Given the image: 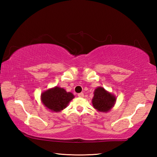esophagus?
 <instances>
[{
  "label": "esophagus",
  "mask_w": 157,
  "mask_h": 157,
  "mask_svg": "<svg viewBox=\"0 0 157 157\" xmlns=\"http://www.w3.org/2000/svg\"><path fill=\"white\" fill-rule=\"evenodd\" d=\"M78 97H79V98H84L83 93H79V94H78Z\"/></svg>",
  "instance_id": "esophagus-1"
}]
</instances>
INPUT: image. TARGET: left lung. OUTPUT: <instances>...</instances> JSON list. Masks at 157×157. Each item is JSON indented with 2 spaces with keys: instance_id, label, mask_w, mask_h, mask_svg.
I'll return each mask as SVG.
<instances>
[{
  "instance_id": "1",
  "label": "left lung",
  "mask_w": 157,
  "mask_h": 157,
  "mask_svg": "<svg viewBox=\"0 0 157 157\" xmlns=\"http://www.w3.org/2000/svg\"><path fill=\"white\" fill-rule=\"evenodd\" d=\"M94 96L92 104L97 111L100 112H108L115 105L116 98L108 92L102 86L98 87L94 91Z\"/></svg>"
}]
</instances>
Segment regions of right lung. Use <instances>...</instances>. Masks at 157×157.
<instances>
[{"label": "right lung", "instance_id": "right-lung-1", "mask_svg": "<svg viewBox=\"0 0 157 157\" xmlns=\"http://www.w3.org/2000/svg\"><path fill=\"white\" fill-rule=\"evenodd\" d=\"M74 97L72 93L66 92L64 89L55 86L42 93L41 100L45 107L50 111L59 112L67 107Z\"/></svg>", "mask_w": 157, "mask_h": 157}]
</instances>
